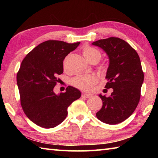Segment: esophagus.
I'll list each match as a JSON object with an SVG mask.
<instances>
[{
	"label": "esophagus",
	"mask_w": 158,
	"mask_h": 158,
	"mask_svg": "<svg viewBox=\"0 0 158 158\" xmlns=\"http://www.w3.org/2000/svg\"><path fill=\"white\" fill-rule=\"evenodd\" d=\"M82 97L85 98H90L92 96L91 94H90V93H83L82 95H81Z\"/></svg>",
	"instance_id": "esophagus-1"
}]
</instances>
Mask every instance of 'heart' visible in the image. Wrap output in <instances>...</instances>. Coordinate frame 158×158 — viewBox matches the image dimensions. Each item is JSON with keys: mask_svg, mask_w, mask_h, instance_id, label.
Returning <instances> with one entry per match:
<instances>
[{"mask_svg": "<svg viewBox=\"0 0 158 158\" xmlns=\"http://www.w3.org/2000/svg\"><path fill=\"white\" fill-rule=\"evenodd\" d=\"M82 52L84 58L89 63L92 62L93 60L98 61L101 57L100 51L92 47H85L84 48ZM68 58V56L66 57L63 61V68L65 69H67ZM96 82H97L96 77L90 74H79L71 80L72 85L83 90H89Z\"/></svg>", "mask_w": 158, "mask_h": 158, "instance_id": "1", "label": "heart"}]
</instances>
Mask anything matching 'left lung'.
<instances>
[{"label": "left lung", "instance_id": "obj_1", "mask_svg": "<svg viewBox=\"0 0 158 158\" xmlns=\"http://www.w3.org/2000/svg\"><path fill=\"white\" fill-rule=\"evenodd\" d=\"M101 48L109 58L106 89H112L109 97L99 95L102 106L96 113L100 121L109 125L120 123L137 108L143 82L139 56L130 45L118 37H109L92 43Z\"/></svg>", "mask_w": 158, "mask_h": 158}]
</instances>
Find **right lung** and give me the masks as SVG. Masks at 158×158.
<instances>
[{
  "label": "right lung",
  "instance_id": "right-lung-1",
  "mask_svg": "<svg viewBox=\"0 0 158 158\" xmlns=\"http://www.w3.org/2000/svg\"><path fill=\"white\" fill-rule=\"evenodd\" d=\"M80 42L67 43L48 40L37 45L26 56L17 75L21 105L34 123L52 128L62 123L68 106L81 97L76 88L68 86L65 93L56 95L53 88L57 75L63 73V60Z\"/></svg>",
  "mask_w": 158,
  "mask_h": 158
}]
</instances>
